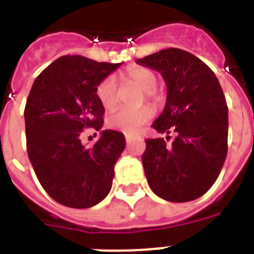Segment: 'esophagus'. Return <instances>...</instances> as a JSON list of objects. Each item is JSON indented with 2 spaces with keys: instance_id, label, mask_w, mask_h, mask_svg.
<instances>
[{
  "instance_id": "1",
  "label": "esophagus",
  "mask_w": 254,
  "mask_h": 254,
  "mask_svg": "<svg viewBox=\"0 0 254 254\" xmlns=\"http://www.w3.org/2000/svg\"><path fill=\"white\" fill-rule=\"evenodd\" d=\"M133 138H134L133 134H130V133H125V139H127V143H129V142H130L131 139H133Z\"/></svg>"
}]
</instances>
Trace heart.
I'll use <instances>...</instances> for the list:
<instances>
[{
  "instance_id": "obj_1",
  "label": "heart",
  "mask_w": 254,
  "mask_h": 254,
  "mask_svg": "<svg viewBox=\"0 0 254 254\" xmlns=\"http://www.w3.org/2000/svg\"><path fill=\"white\" fill-rule=\"evenodd\" d=\"M127 79L131 84L141 88L146 92L148 99H155V90L158 84L156 74L146 67H137L127 74ZM96 96L99 102L106 109H113L119 103V94H117V82L115 77L109 75L98 84L96 87ZM154 116V109L150 106H141L137 108H123L113 112L108 117V127L116 130L125 131V133H134L145 123H147Z\"/></svg>"
}]
</instances>
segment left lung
I'll return each instance as SVG.
<instances>
[{"label":"left lung","instance_id":"8db88e82","mask_svg":"<svg viewBox=\"0 0 254 254\" xmlns=\"http://www.w3.org/2000/svg\"><path fill=\"white\" fill-rule=\"evenodd\" d=\"M158 70L167 84V102L152 127L175 139H146L142 164L148 187L160 198L188 202L213 187L227 155L228 108L215 74L194 55L163 49L137 60Z\"/></svg>","mask_w":254,"mask_h":254}]
</instances>
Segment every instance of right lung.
Instances as JSON below:
<instances>
[{
  "label": "right lung",
  "instance_id": "1",
  "mask_svg": "<svg viewBox=\"0 0 254 254\" xmlns=\"http://www.w3.org/2000/svg\"><path fill=\"white\" fill-rule=\"evenodd\" d=\"M120 65L63 56L32 84L24 108L27 154L41 187L61 205L87 209L112 188L124 134L103 130L92 147H84L80 135L102 129L104 107L96 87Z\"/></svg>",
  "mask_w": 254,
  "mask_h": 254
}]
</instances>
